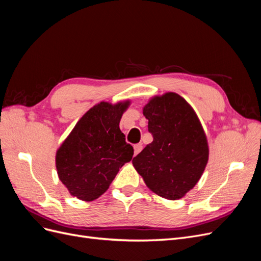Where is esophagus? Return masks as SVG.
<instances>
[{
  "mask_svg": "<svg viewBox=\"0 0 261 261\" xmlns=\"http://www.w3.org/2000/svg\"><path fill=\"white\" fill-rule=\"evenodd\" d=\"M141 149H143V145H141V144L134 145V153H135V155L138 154L141 151Z\"/></svg>",
  "mask_w": 261,
  "mask_h": 261,
  "instance_id": "esophagus-1",
  "label": "esophagus"
}]
</instances>
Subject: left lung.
I'll return each instance as SVG.
<instances>
[{"mask_svg":"<svg viewBox=\"0 0 261 261\" xmlns=\"http://www.w3.org/2000/svg\"><path fill=\"white\" fill-rule=\"evenodd\" d=\"M151 144L133 159L146 185L165 199L181 198L198 183L209 148L198 116L175 92L155 96L144 107Z\"/></svg>","mask_w":261,"mask_h":261,"instance_id":"left-lung-1","label":"left lung"}]
</instances>
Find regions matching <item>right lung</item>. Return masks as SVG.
I'll return each mask as SVG.
<instances>
[{"label": "right lung", "instance_id": "right-lung-1", "mask_svg": "<svg viewBox=\"0 0 261 261\" xmlns=\"http://www.w3.org/2000/svg\"><path fill=\"white\" fill-rule=\"evenodd\" d=\"M130 101L100 102L77 122L55 155L59 178L70 195L92 201L107 192L134 154L120 121Z\"/></svg>", "mask_w": 261, "mask_h": 261}]
</instances>
